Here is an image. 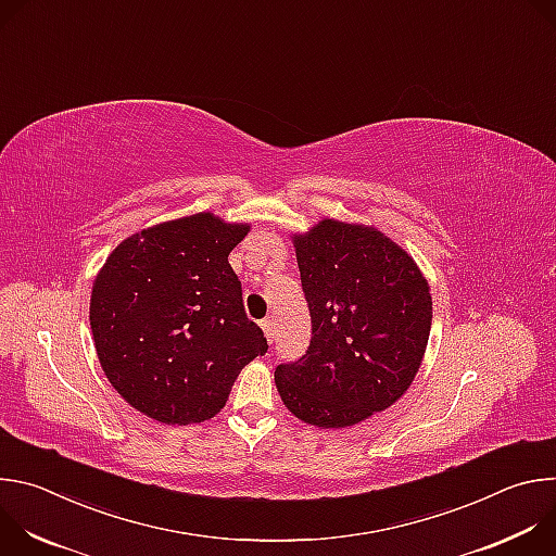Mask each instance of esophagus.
<instances>
[{"mask_svg":"<svg viewBox=\"0 0 556 556\" xmlns=\"http://www.w3.org/2000/svg\"><path fill=\"white\" fill-rule=\"evenodd\" d=\"M262 330H264L266 339L273 343V339H275V321L273 319H264L262 321Z\"/></svg>","mask_w":556,"mask_h":556,"instance_id":"1","label":"esophagus"}]
</instances>
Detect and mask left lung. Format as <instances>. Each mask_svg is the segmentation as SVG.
Listing matches in <instances>:
<instances>
[{
  "label": "left lung",
  "instance_id": "obj_1",
  "mask_svg": "<svg viewBox=\"0 0 556 556\" xmlns=\"http://www.w3.org/2000/svg\"><path fill=\"white\" fill-rule=\"evenodd\" d=\"M292 244L312 339L299 361L277 365V391L307 425H358L414 382L431 332L429 283L374 226L321 219Z\"/></svg>",
  "mask_w": 556,
  "mask_h": 556
}]
</instances>
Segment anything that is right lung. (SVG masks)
<instances>
[{"instance_id": "add662e5", "label": "right lung", "mask_w": 556, "mask_h": 556, "mask_svg": "<svg viewBox=\"0 0 556 556\" xmlns=\"http://www.w3.org/2000/svg\"><path fill=\"white\" fill-rule=\"evenodd\" d=\"M251 224L195 213L123 240L99 270L90 326L101 367L123 399L165 425L213 418L268 343L244 312L228 264Z\"/></svg>"}]
</instances>
